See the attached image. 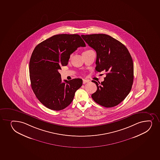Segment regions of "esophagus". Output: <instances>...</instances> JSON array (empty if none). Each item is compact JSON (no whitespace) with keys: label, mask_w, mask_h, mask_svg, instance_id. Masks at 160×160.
<instances>
[{"label":"esophagus","mask_w":160,"mask_h":160,"mask_svg":"<svg viewBox=\"0 0 160 160\" xmlns=\"http://www.w3.org/2000/svg\"><path fill=\"white\" fill-rule=\"evenodd\" d=\"M89 81V80H86V79H83V83L85 84L86 83L88 82Z\"/></svg>","instance_id":"34e87169"}]
</instances>
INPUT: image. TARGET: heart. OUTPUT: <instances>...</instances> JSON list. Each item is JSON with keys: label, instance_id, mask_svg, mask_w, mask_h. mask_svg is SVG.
<instances>
[{"label": "heart", "instance_id": "obj_1", "mask_svg": "<svg viewBox=\"0 0 160 160\" xmlns=\"http://www.w3.org/2000/svg\"><path fill=\"white\" fill-rule=\"evenodd\" d=\"M90 50H87L85 51V52H89V51H90Z\"/></svg>", "mask_w": 160, "mask_h": 160}]
</instances>
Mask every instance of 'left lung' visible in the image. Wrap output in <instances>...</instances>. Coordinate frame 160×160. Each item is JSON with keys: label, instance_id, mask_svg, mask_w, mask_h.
Masks as SVG:
<instances>
[{"label": "left lung", "instance_id": "left-lung-1", "mask_svg": "<svg viewBox=\"0 0 160 160\" xmlns=\"http://www.w3.org/2000/svg\"><path fill=\"white\" fill-rule=\"evenodd\" d=\"M81 37L96 52V70L107 72L104 81H92L97 88L92 98L105 108L117 106L126 98L132 86L133 64L130 54L123 44L107 34Z\"/></svg>", "mask_w": 160, "mask_h": 160}]
</instances>
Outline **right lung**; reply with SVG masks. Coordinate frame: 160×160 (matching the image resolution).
<instances>
[{
    "mask_svg": "<svg viewBox=\"0 0 160 160\" xmlns=\"http://www.w3.org/2000/svg\"><path fill=\"white\" fill-rule=\"evenodd\" d=\"M80 47L86 44L79 34H57L38 44L33 51L29 63L31 86L38 100L49 109L60 111L68 107L82 85L79 78L62 82L58 72Z\"/></svg>",
    "mask_w": 160,
    "mask_h": 160,
    "instance_id": "1",
    "label": "right lung"
}]
</instances>
